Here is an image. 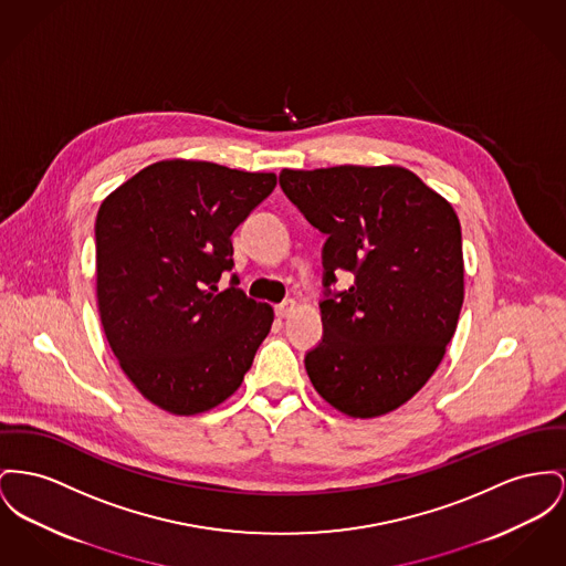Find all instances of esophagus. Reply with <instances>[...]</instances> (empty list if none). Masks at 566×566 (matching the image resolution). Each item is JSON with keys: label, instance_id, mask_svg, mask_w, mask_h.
Wrapping results in <instances>:
<instances>
[{"label": "esophagus", "instance_id": "esophagus-1", "mask_svg": "<svg viewBox=\"0 0 566 566\" xmlns=\"http://www.w3.org/2000/svg\"><path fill=\"white\" fill-rule=\"evenodd\" d=\"M293 310H295V301H282L280 305H275V316H277V318H286V316H289Z\"/></svg>", "mask_w": 566, "mask_h": 566}]
</instances>
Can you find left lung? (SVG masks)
Masks as SVG:
<instances>
[{
    "label": "left lung",
    "instance_id": "left-lung-1",
    "mask_svg": "<svg viewBox=\"0 0 566 566\" xmlns=\"http://www.w3.org/2000/svg\"><path fill=\"white\" fill-rule=\"evenodd\" d=\"M280 188L327 234L323 337L305 353L307 376L344 415H387L428 382L458 327L460 220L401 167L284 168ZM344 270L354 284L335 292Z\"/></svg>",
    "mask_w": 566,
    "mask_h": 566
}]
</instances>
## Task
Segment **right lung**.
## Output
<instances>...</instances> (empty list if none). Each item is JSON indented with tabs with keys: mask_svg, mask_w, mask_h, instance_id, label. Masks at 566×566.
<instances>
[{
	"mask_svg": "<svg viewBox=\"0 0 566 566\" xmlns=\"http://www.w3.org/2000/svg\"><path fill=\"white\" fill-rule=\"evenodd\" d=\"M273 172L165 160L143 168L96 218L98 310L134 387L172 415L231 398L273 323L222 273L234 229L273 192Z\"/></svg>",
	"mask_w": 566,
	"mask_h": 566,
	"instance_id": "obj_1",
	"label": "right lung"
}]
</instances>
